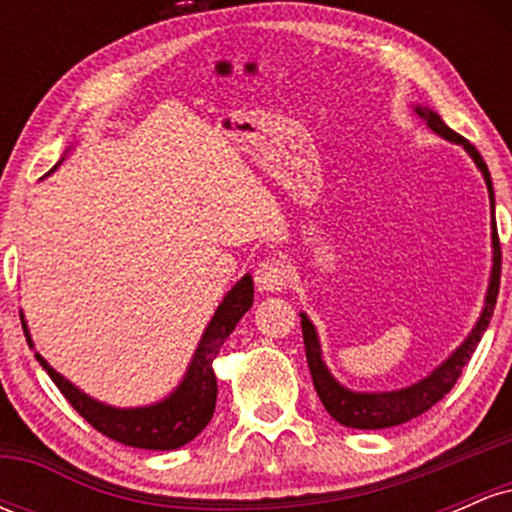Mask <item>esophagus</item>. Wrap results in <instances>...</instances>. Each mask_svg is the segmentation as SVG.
Returning <instances> with one entry per match:
<instances>
[{"instance_id": "obj_1", "label": "esophagus", "mask_w": 512, "mask_h": 512, "mask_svg": "<svg viewBox=\"0 0 512 512\" xmlns=\"http://www.w3.org/2000/svg\"><path fill=\"white\" fill-rule=\"evenodd\" d=\"M289 269L281 260H264L255 269V286L260 293H279L286 289Z\"/></svg>"}]
</instances>
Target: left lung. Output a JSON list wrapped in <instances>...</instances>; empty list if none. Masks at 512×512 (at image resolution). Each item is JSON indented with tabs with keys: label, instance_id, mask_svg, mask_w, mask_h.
<instances>
[{
	"label": "left lung",
	"instance_id": "8db88e82",
	"mask_svg": "<svg viewBox=\"0 0 512 512\" xmlns=\"http://www.w3.org/2000/svg\"><path fill=\"white\" fill-rule=\"evenodd\" d=\"M416 117H419L424 125L431 129L433 134H438L445 142H452L462 146L467 151L469 158L474 161V166L479 168L481 178L486 182V190H489V202H491V274H489V286H486L484 305H481V313L474 322L472 332L464 337V342L457 346L452 354L445 358L440 366H436L426 378L416 380L407 387H399V390H385V392H356L349 390L339 383L337 378L327 368L325 358H322V346L320 337H317L315 325L310 322V317L301 313V327H303V344H305V358H308L310 375H313V385L320 397L322 407L327 409V414L334 421H339L342 426L349 428H361V431H378V428H392L399 424H407V421L416 419L424 411H428L433 404L440 402L452 385L460 378L462 368L467 366V361L472 358L474 349L484 337L486 327H489L493 308H496L498 298V284H501V245H498V231H496V199H493V185L489 168H486L484 158L467 139L460 137L457 132L445 125L443 117L436 110L426 108V105H411Z\"/></svg>",
	"mask_w": 512,
	"mask_h": 512
}]
</instances>
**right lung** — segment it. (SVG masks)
I'll list each match as a JSON object with an SVG mask.
<instances>
[{
  "label": "right lung",
  "mask_w": 512,
  "mask_h": 512,
  "mask_svg": "<svg viewBox=\"0 0 512 512\" xmlns=\"http://www.w3.org/2000/svg\"><path fill=\"white\" fill-rule=\"evenodd\" d=\"M252 301H255L252 276L245 274L240 276L238 284L223 296L219 308L214 310L209 325L204 327L195 354L190 358V366H187L180 383L175 385V390L154 404H144V407H113V404L98 402V399L86 395L84 390H79L72 380L57 373L38 351H35V358H38L40 366L48 370L52 383L60 387L69 404L103 436L113 438L117 443H125L129 448L178 450L190 443L192 438H197L214 416L216 392H219L214 361L228 334L236 330L240 317L252 308ZM21 325L23 332H26L28 346L35 349L23 310Z\"/></svg>",
  "instance_id": "right-lung-1"
}]
</instances>
